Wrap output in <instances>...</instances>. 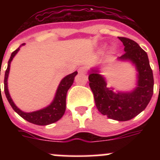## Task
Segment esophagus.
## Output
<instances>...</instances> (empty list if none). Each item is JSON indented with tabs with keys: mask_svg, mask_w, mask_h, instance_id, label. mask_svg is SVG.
Wrapping results in <instances>:
<instances>
[{
	"mask_svg": "<svg viewBox=\"0 0 160 160\" xmlns=\"http://www.w3.org/2000/svg\"><path fill=\"white\" fill-rule=\"evenodd\" d=\"M88 69H87V66H82L78 69V72L79 73H87Z\"/></svg>",
	"mask_w": 160,
	"mask_h": 160,
	"instance_id": "obj_1",
	"label": "esophagus"
}]
</instances>
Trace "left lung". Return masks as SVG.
I'll return each mask as SVG.
<instances>
[{"label":"left lung","mask_w":160,"mask_h":160,"mask_svg":"<svg viewBox=\"0 0 160 160\" xmlns=\"http://www.w3.org/2000/svg\"><path fill=\"white\" fill-rule=\"evenodd\" d=\"M118 38L125 51L119 59L131 61L138 72L137 87L132 92L115 94L107 88L105 79L96 70L90 73L89 85L101 114L118 121H128L147 107L153 94L154 78L146 52L135 41L122 37Z\"/></svg>","instance_id":"8db88e82"}]
</instances>
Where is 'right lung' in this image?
Instances as JSON below:
<instances>
[{
    "mask_svg": "<svg viewBox=\"0 0 160 160\" xmlns=\"http://www.w3.org/2000/svg\"><path fill=\"white\" fill-rule=\"evenodd\" d=\"M22 45H24V44H22ZM19 49L20 48H18L16 50H14L12 53L10 58L8 62V67L5 70V80H4V90H5V96H6L8 102L11 105L12 108L19 114L20 116L26 120V121H28V122H31V123L40 126H46L57 122L58 120H59L63 116L65 111H66V94H67L68 90L70 88V87L73 84L74 77L77 75L78 72L75 71L70 73L61 81L58 88L57 90V92H56L54 99L49 107L40 110V111H34V112H23L20 109H18L12 102V98L9 95V93H8V85H7V80H8L9 69H10L11 61L12 60L13 57L16 55V53H18Z\"/></svg>",
    "mask_w": 160,
    "mask_h": 160,
    "instance_id": "obj_1",
    "label": "right lung"
}]
</instances>
